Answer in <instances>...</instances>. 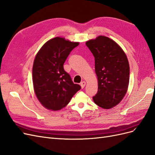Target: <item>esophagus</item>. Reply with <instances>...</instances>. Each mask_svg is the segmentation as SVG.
I'll return each mask as SVG.
<instances>
[{"label":"esophagus","instance_id":"esophagus-1","mask_svg":"<svg viewBox=\"0 0 155 155\" xmlns=\"http://www.w3.org/2000/svg\"><path fill=\"white\" fill-rule=\"evenodd\" d=\"M80 85H81V88H83L84 87H85V86L86 85V82L83 81H82V82L81 83Z\"/></svg>","mask_w":155,"mask_h":155}]
</instances>
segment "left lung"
Segmentation results:
<instances>
[{"label":"left lung","instance_id":"1","mask_svg":"<svg viewBox=\"0 0 155 155\" xmlns=\"http://www.w3.org/2000/svg\"><path fill=\"white\" fill-rule=\"evenodd\" d=\"M95 59L98 91L93 97L95 104L109 109L118 105L127 91L129 64L120 46L109 37L100 35L86 42Z\"/></svg>","mask_w":155,"mask_h":155}]
</instances>
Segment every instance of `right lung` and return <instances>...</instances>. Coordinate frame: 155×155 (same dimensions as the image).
Here are the masks:
<instances>
[{
    "instance_id": "right-lung-1",
    "label": "right lung",
    "mask_w": 155,
    "mask_h": 155,
    "mask_svg": "<svg viewBox=\"0 0 155 155\" xmlns=\"http://www.w3.org/2000/svg\"><path fill=\"white\" fill-rule=\"evenodd\" d=\"M79 44L57 37L37 52L33 64V84L37 99L46 109L61 110L81 89L63 68L68 55Z\"/></svg>"
}]
</instances>
